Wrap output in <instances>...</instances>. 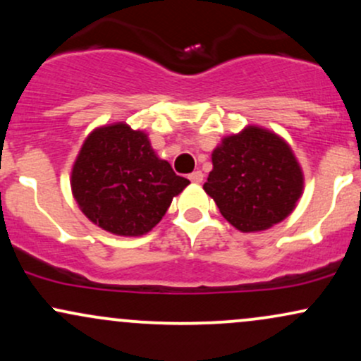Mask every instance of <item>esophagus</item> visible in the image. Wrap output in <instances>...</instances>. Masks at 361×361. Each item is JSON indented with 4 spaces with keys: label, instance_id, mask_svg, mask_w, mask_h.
I'll return each mask as SVG.
<instances>
[{
    "label": "esophagus",
    "instance_id": "esophagus-1",
    "mask_svg": "<svg viewBox=\"0 0 361 361\" xmlns=\"http://www.w3.org/2000/svg\"><path fill=\"white\" fill-rule=\"evenodd\" d=\"M188 178H190V181H192V183H202V181H204V173L193 171Z\"/></svg>",
    "mask_w": 361,
    "mask_h": 361
}]
</instances>
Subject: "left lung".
Segmentation results:
<instances>
[{"label":"left lung","mask_w":361,"mask_h":361,"mask_svg":"<svg viewBox=\"0 0 361 361\" xmlns=\"http://www.w3.org/2000/svg\"><path fill=\"white\" fill-rule=\"evenodd\" d=\"M204 190L243 233L264 231L292 212L304 186L300 166L279 135L247 127L212 154Z\"/></svg>","instance_id":"8db88e82"}]
</instances>
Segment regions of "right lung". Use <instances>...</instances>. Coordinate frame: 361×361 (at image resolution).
Returning a JSON list of instances; mask_svg holds the SVG:
<instances>
[{
  "instance_id": "right-lung-1",
  "label": "right lung",
  "mask_w": 361,
  "mask_h": 361,
  "mask_svg": "<svg viewBox=\"0 0 361 361\" xmlns=\"http://www.w3.org/2000/svg\"><path fill=\"white\" fill-rule=\"evenodd\" d=\"M190 181L159 159L127 123L97 128L82 144L71 188L82 214L117 235L146 234Z\"/></svg>"
}]
</instances>
